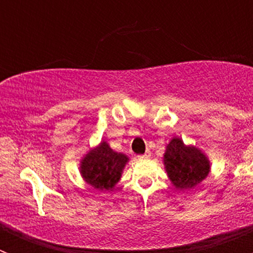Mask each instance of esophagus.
Returning <instances> with one entry per match:
<instances>
[{
	"instance_id": "34e87169",
	"label": "esophagus",
	"mask_w": 253,
	"mask_h": 253,
	"mask_svg": "<svg viewBox=\"0 0 253 253\" xmlns=\"http://www.w3.org/2000/svg\"><path fill=\"white\" fill-rule=\"evenodd\" d=\"M148 157H151V151H147L146 153L142 154V156H139L140 160H146V158H148Z\"/></svg>"
}]
</instances>
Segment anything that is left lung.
Returning a JSON list of instances; mask_svg holds the SVG:
<instances>
[{
  "instance_id": "8db88e82",
  "label": "left lung",
  "mask_w": 253,
  "mask_h": 253,
  "mask_svg": "<svg viewBox=\"0 0 253 253\" xmlns=\"http://www.w3.org/2000/svg\"><path fill=\"white\" fill-rule=\"evenodd\" d=\"M163 165L169 181L177 190H191L208 177L210 161L202 149L187 146L173 137L163 154Z\"/></svg>"
}]
</instances>
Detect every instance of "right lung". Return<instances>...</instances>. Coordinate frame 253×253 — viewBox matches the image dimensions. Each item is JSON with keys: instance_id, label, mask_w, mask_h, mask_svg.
<instances>
[{"instance_id": "add662e5", "label": "right lung", "mask_w": 253, "mask_h": 253, "mask_svg": "<svg viewBox=\"0 0 253 253\" xmlns=\"http://www.w3.org/2000/svg\"><path fill=\"white\" fill-rule=\"evenodd\" d=\"M128 162V156L113 151L106 140H101L82 157L80 173L91 187L106 191L114 189L119 182L123 169Z\"/></svg>"}]
</instances>
